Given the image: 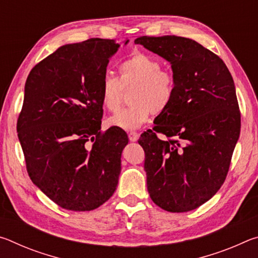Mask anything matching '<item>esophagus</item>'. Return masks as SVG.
Listing matches in <instances>:
<instances>
[{
	"label": "esophagus",
	"instance_id": "obj_1",
	"mask_svg": "<svg viewBox=\"0 0 258 258\" xmlns=\"http://www.w3.org/2000/svg\"><path fill=\"white\" fill-rule=\"evenodd\" d=\"M139 137H140V134H139L138 132H134V131H132V132H130V133H128V139H130V141H131V142H135V141H138V140H139Z\"/></svg>",
	"mask_w": 258,
	"mask_h": 258
}]
</instances>
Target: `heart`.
<instances>
[{"mask_svg":"<svg viewBox=\"0 0 258 258\" xmlns=\"http://www.w3.org/2000/svg\"><path fill=\"white\" fill-rule=\"evenodd\" d=\"M119 73L120 80L112 75L103 77L102 104L107 110L116 112L123 101V87L135 84L130 95L132 104L109 118V125L125 131L137 130L149 120L152 112H163L171 104L175 76L161 69V63L154 56L135 52L119 64Z\"/></svg>","mask_w":258,"mask_h":258,"instance_id":"obj_1","label":"heart"}]
</instances>
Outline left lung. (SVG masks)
I'll use <instances>...</instances> for the list:
<instances>
[{
  "label": "left lung",
  "mask_w": 258,
  "mask_h": 258,
  "mask_svg": "<svg viewBox=\"0 0 258 258\" xmlns=\"http://www.w3.org/2000/svg\"><path fill=\"white\" fill-rule=\"evenodd\" d=\"M134 43L169 61L176 80L171 104L139 140L148 192L165 211H192L228 175L241 126L233 78L220 56L190 38L141 36Z\"/></svg>",
  "instance_id": "left-lung-1"
}]
</instances>
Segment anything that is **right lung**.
Returning a JSON list of instances; mask_svg holds the SVG:
<instances>
[{"label": "right lung", "instance_id": "1", "mask_svg": "<svg viewBox=\"0 0 258 258\" xmlns=\"http://www.w3.org/2000/svg\"><path fill=\"white\" fill-rule=\"evenodd\" d=\"M118 47L103 38L60 46L26 81L17 121L26 168L34 184L68 211L100 207L118 184L127 134L115 126L101 131V85Z\"/></svg>", "mask_w": 258, "mask_h": 258}]
</instances>
